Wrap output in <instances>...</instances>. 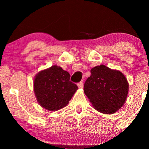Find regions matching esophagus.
I'll return each mask as SVG.
<instances>
[{
    "label": "esophagus",
    "instance_id": "esophagus-1",
    "mask_svg": "<svg viewBox=\"0 0 149 149\" xmlns=\"http://www.w3.org/2000/svg\"><path fill=\"white\" fill-rule=\"evenodd\" d=\"M78 88H83V83L82 81H80V82H79V83H78Z\"/></svg>",
    "mask_w": 149,
    "mask_h": 149
}]
</instances>
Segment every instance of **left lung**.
<instances>
[{"label": "left lung", "mask_w": 149, "mask_h": 149, "mask_svg": "<svg viewBox=\"0 0 149 149\" xmlns=\"http://www.w3.org/2000/svg\"><path fill=\"white\" fill-rule=\"evenodd\" d=\"M84 84V92L99 112L113 114L127 100L129 85L127 78L118 70L104 65L92 68Z\"/></svg>", "instance_id": "8db88e82"}]
</instances>
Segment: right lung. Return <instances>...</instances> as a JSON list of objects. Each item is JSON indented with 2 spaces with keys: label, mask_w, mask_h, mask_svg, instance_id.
Returning <instances> with one entry per match:
<instances>
[{
  "label": "right lung",
  "mask_w": 149,
  "mask_h": 149,
  "mask_svg": "<svg viewBox=\"0 0 149 149\" xmlns=\"http://www.w3.org/2000/svg\"><path fill=\"white\" fill-rule=\"evenodd\" d=\"M33 88L39 104L52 111L66 107L78 90L77 85L70 81L69 73L56 65L38 73Z\"/></svg>",
  "instance_id": "1"
}]
</instances>
